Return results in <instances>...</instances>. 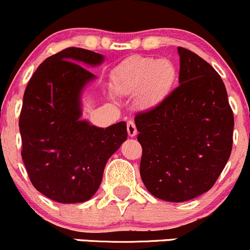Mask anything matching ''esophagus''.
<instances>
[{
    "instance_id": "obj_1",
    "label": "esophagus",
    "mask_w": 250,
    "mask_h": 250,
    "mask_svg": "<svg viewBox=\"0 0 250 250\" xmlns=\"http://www.w3.org/2000/svg\"><path fill=\"white\" fill-rule=\"evenodd\" d=\"M127 130H128V135L129 136H135L136 133H138V130H136V127H135V123L133 122V121H128L127 122Z\"/></svg>"
}]
</instances>
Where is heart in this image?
Wrapping results in <instances>:
<instances>
[{
  "label": "heart",
  "instance_id": "1",
  "mask_svg": "<svg viewBox=\"0 0 250 250\" xmlns=\"http://www.w3.org/2000/svg\"><path fill=\"white\" fill-rule=\"evenodd\" d=\"M178 70L169 59L135 56L116 68L114 83L121 93L138 94L144 107H153L171 94Z\"/></svg>",
  "mask_w": 250,
  "mask_h": 250
}]
</instances>
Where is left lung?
<instances>
[{
	"label": "left lung",
	"instance_id": "1",
	"mask_svg": "<svg viewBox=\"0 0 250 250\" xmlns=\"http://www.w3.org/2000/svg\"><path fill=\"white\" fill-rule=\"evenodd\" d=\"M181 85L164 102L136 114L143 147L140 176L165 201L190 200L209 190L230 158L233 112L220 75L178 46Z\"/></svg>",
	"mask_w": 250,
	"mask_h": 250
}]
</instances>
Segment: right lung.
<instances>
[{"label":"right lung","mask_w":250,"mask_h":250,"mask_svg":"<svg viewBox=\"0 0 250 250\" xmlns=\"http://www.w3.org/2000/svg\"><path fill=\"white\" fill-rule=\"evenodd\" d=\"M103 60L91 50H62L37 68L23 93L19 127L26 171L37 190L61 204L91 199L107 159L127 139L125 122L104 129L80 120V93L94 79L81 64Z\"/></svg>","instance_id":"add662e5"}]
</instances>
